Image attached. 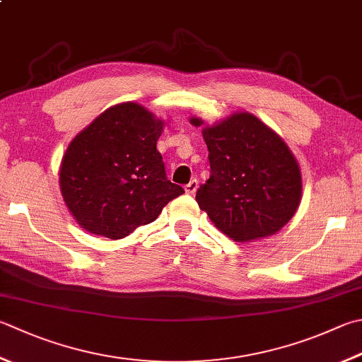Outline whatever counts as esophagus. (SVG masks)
I'll return each mask as SVG.
<instances>
[{
  "label": "esophagus",
  "instance_id": "obj_1",
  "mask_svg": "<svg viewBox=\"0 0 362 362\" xmlns=\"http://www.w3.org/2000/svg\"><path fill=\"white\" fill-rule=\"evenodd\" d=\"M197 187H199V181H197V180H190V182H187L186 186H184V190H186L187 194L194 195V194H195V190H197Z\"/></svg>",
  "mask_w": 362,
  "mask_h": 362
}]
</instances>
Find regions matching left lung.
Returning <instances> with one entry per match:
<instances>
[{
	"instance_id": "obj_1",
	"label": "left lung",
	"mask_w": 362,
	"mask_h": 362,
	"mask_svg": "<svg viewBox=\"0 0 362 362\" xmlns=\"http://www.w3.org/2000/svg\"><path fill=\"white\" fill-rule=\"evenodd\" d=\"M190 122L203 124L199 118ZM203 139L211 176L195 199L216 227L238 243L281 230L296 213L303 190L298 162L284 140L245 112L204 127Z\"/></svg>"
}]
</instances>
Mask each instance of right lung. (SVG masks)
<instances>
[{
    "label": "right lung",
    "mask_w": 362,
    "mask_h": 362,
    "mask_svg": "<svg viewBox=\"0 0 362 362\" xmlns=\"http://www.w3.org/2000/svg\"><path fill=\"white\" fill-rule=\"evenodd\" d=\"M162 121L134 102L110 107L75 137L59 168L61 194L85 230L110 240L156 221L184 194L156 148Z\"/></svg>",
    "instance_id": "right-lung-1"
}]
</instances>
